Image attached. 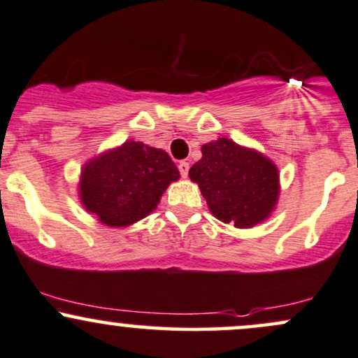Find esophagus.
Masks as SVG:
<instances>
[{
	"label": "esophagus",
	"instance_id": "34e87169",
	"mask_svg": "<svg viewBox=\"0 0 358 358\" xmlns=\"http://www.w3.org/2000/svg\"><path fill=\"white\" fill-rule=\"evenodd\" d=\"M178 170H180V175H182L183 178H187L188 170H190V165H188L187 162H180L178 163Z\"/></svg>",
	"mask_w": 358,
	"mask_h": 358
}]
</instances>
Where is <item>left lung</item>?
I'll return each mask as SVG.
<instances>
[{"mask_svg": "<svg viewBox=\"0 0 358 358\" xmlns=\"http://www.w3.org/2000/svg\"><path fill=\"white\" fill-rule=\"evenodd\" d=\"M217 219L248 229L273 212L278 200V170L257 151L227 138L202 146V159L188 171Z\"/></svg>", "mask_w": 358, "mask_h": 358, "instance_id": "obj_1", "label": "left lung"}]
</instances>
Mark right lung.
Instances as JSON below:
<instances>
[{
    "label": "right lung",
    "mask_w": 358,
    "mask_h": 358,
    "mask_svg": "<svg viewBox=\"0 0 358 358\" xmlns=\"http://www.w3.org/2000/svg\"><path fill=\"white\" fill-rule=\"evenodd\" d=\"M178 178L166 151L126 141L85 165L80 199L102 224L124 227L153 212L168 185Z\"/></svg>",
    "instance_id": "right-lung-1"
}]
</instances>
